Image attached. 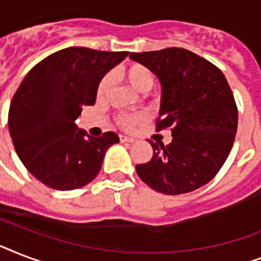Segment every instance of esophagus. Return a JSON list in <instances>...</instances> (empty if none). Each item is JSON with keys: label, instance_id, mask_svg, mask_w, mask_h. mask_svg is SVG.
Returning <instances> with one entry per match:
<instances>
[{"label": "esophagus", "instance_id": "esophagus-1", "mask_svg": "<svg viewBox=\"0 0 261 261\" xmlns=\"http://www.w3.org/2000/svg\"><path fill=\"white\" fill-rule=\"evenodd\" d=\"M119 139H120V142H128V143H133L135 141L134 138L126 137V135H119Z\"/></svg>", "mask_w": 261, "mask_h": 261}]
</instances>
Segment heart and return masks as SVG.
Masks as SVG:
<instances>
[{"mask_svg":"<svg viewBox=\"0 0 261 261\" xmlns=\"http://www.w3.org/2000/svg\"><path fill=\"white\" fill-rule=\"evenodd\" d=\"M120 74L131 87L138 92H149L154 85V74L153 71L142 63H128L120 67ZM111 75L106 74L100 80L97 85V97H102L111 87ZM143 115H119L116 122L122 128L131 130L133 127L143 122Z\"/></svg>","mask_w":261,"mask_h":261,"instance_id":"obj_1","label":"heart"}]
</instances>
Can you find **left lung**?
I'll return each mask as SVG.
<instances>
[{"instance_id":"8db88e82","label":"left lung","mask_w":261,"mask_h":261,"mask_svg":"<svg viewBox=\"0 0 261 261\" xmlns=\"http://www.w3.org/2000/svg\"><path fill=\"white\" fill-rule=\"evenodd\" d=\"M159 77L163 96L157 131L171 128L172 142L149 143L153 157L135 167L143 182L165 195L207 184L226 161L237 131L234 96L218 67L184 48L131 53Z\"/></svg>"}]
</instances>
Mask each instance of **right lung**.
I'll list each match as a JSON object with an SVG mask.
<instances>
[{
  "instance_id": "obj_1",
  "label": "right lung",
  "mask_w": 261,
  "mask_h": 261,
  "mask_svg": "<svg viewBox=\"0 0 261 261\" xmlns=\"http://www.w3.org/2000/svg\"><path fill=\"white\" fill-rule=\"evenodd\" d=\"M127 51L69 47L35 65L10 102L8 126L18 159L44 186L59 191L87 186L101 169L107 149L119 137H90L74 120L93 106L97 85Z\"/></svg>"
}]
</instances>
